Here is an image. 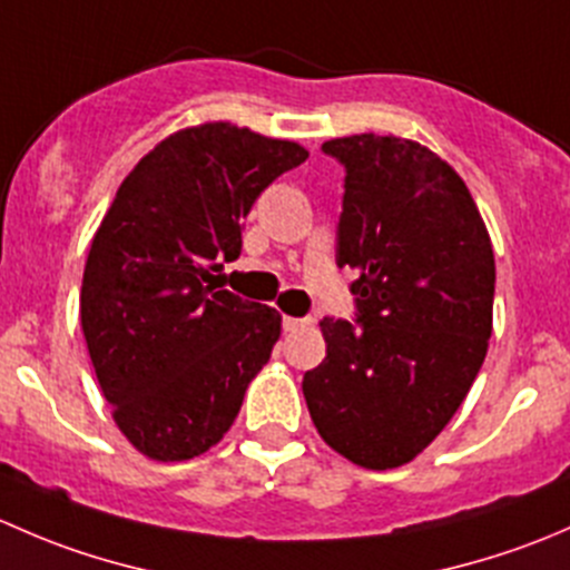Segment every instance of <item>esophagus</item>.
I'll list each match as a JSON object with an SVG mask.
<instances>
[{"mask_svg":"<svg viewBox=\"0 0 570 570\" xmlns=\"http://www.w3.org/2000/svg\"><path fill=\"white\" fill-rule=\"evenodd\" d=\"M308 320H301V317H284V331H301V327H306Z\"/></svg>","mask_w":570,"mask_h":570,"instance_id":"34e87169","label":"esophagus"}]
</instances>
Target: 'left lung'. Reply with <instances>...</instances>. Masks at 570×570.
<instances>
[{
    "label": "left lung",
    "instance_id": "1",
    "mask_svg": "<svg viewBox=\"0 0 570 570\" xmlns=\"http://www.w3.org/2000/svg\"><path fill=\"white\" fill-rule=\"evenodd\" d=\"M344 165L338 267L358 322H320L327 355L303 377L331 450L364 469L411 463L469 394L493 331L497 262L463 178L416 140L322 142Z\"/></svg>",
    "mask_w": 570,
    "mask_h": 570
}]
</instances>
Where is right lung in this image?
I'll return each instance as SVG.
<instances>
[{"mask_svg": "<svg viewBox=\"0 0 570 570\" xmlns=\"http://www.w3.org/2000/svg\"><path fill=\"white\" fill-rule=\"evenodd\" d=\"M308 151L228 120L178 129L131 168L85 262L79 317L112 419L137 452L204 455L237 419L281 314L223 289L243 220Z\"/></svg>", "mask_w": 570, "mask_h": 570, "instance_id": "1", "label": "right lung"}]
</instances>
